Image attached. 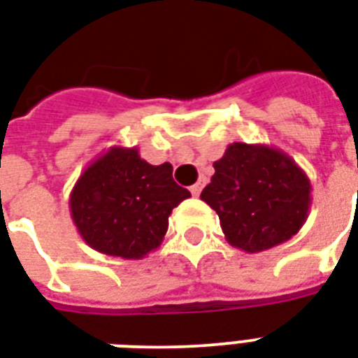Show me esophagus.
Listing matches in <instances>:
<instances>
[{"instance_id": "esophagus-1", "label": "esophagus", "mask_w": 358, "mask_h": 358, "mask_svg": "<svg viewBox=\"0 0 358 358\" xmlns=\"http://www.w3.org/2000/svg\"><path fill=\"white\" fill-rule=\"evenodd\" d=\"M189 189H191V193L195 195V197H199V195H201V189H203V182H197L195 185H191Z\"/></svg>"}]
</instances>
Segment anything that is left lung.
I'll use <instances>...</instances> for the list:
<instances>
[{"label":"left lung","instance_id":"8db88e82","mask_svg":"<svg viewBox=\"0 0 358 358\" xmlns=\"http://www.w3.org/2000/svg\"><path fill=\"white\" fill-rule=\"evenodd\" d=\"M201 199L220 215L233 248L266 252L306 223L312 184L291 155L266 144H229Z\"/></svg>","mask_w":358,"mask_h":358}]
</instances>
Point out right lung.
<instances>
[{"label": "right lung", "mask_w": 358, "mask_h": 358, "mask_svg": "<svg viewBox=\"0 0 358 358\" xmlns=\"http://www.w3.org/2000/svg\"><path fill=\"white\" fill-rule=\"evenodd\" d=\"M189 197V191L173 180L171 163L150 165L136 146H113L78 176L69 210L92 250L135 261L159 248L169 215Z\"/></svg>", "instance_id": "obj_1"}]
</instances>
